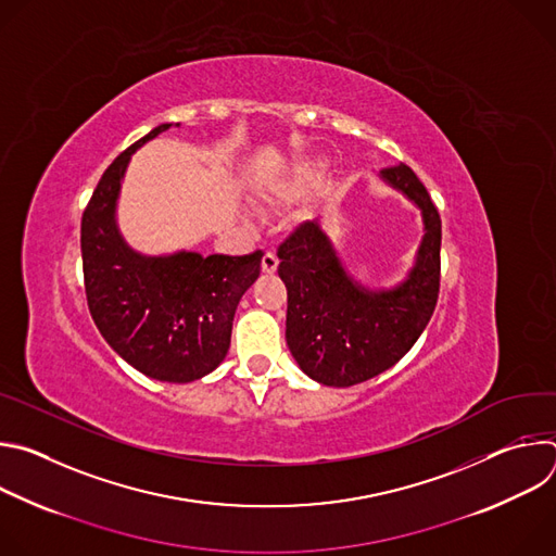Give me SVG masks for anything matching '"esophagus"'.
Wrapping results in <instances>:
<instances>
[{"instance_id": "34e87169", "label": "esophagus", "mask_w": 556, "mask_h": 556, "mask_svg": "<svg viewBox=\"0 0 556 556\" xmlns=\"http://www.w3.org/2000/svg\"><path fill=\"white\" fill-rule=\"evenodd\" d=\"M277 266H279L277 255H275L273 251H266V253H264V257H262V270H264V273H275V270H277Z\"/></svg>"}]
</instances>
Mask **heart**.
I'll return each mask as SVG.
<instances>
[{
  "label": "heart",
  "instance_id": "b5f03b06",
  "mask_svg": "<svg viewBox=\"0 0 556 556\" xmlns=\"http://www.w3.org/2000/svg\"><path fill=\"white\" fill-rule=\"evenodd\" d=\"M328 169V161H324V157H316V161H309L305 163L303 167L296 169L294 178L290 180V189H301L305 185H312L314 180H319Z\"/></svg>",
  "mask_w": 556,
  "mask_h": 556
}]
</instances>
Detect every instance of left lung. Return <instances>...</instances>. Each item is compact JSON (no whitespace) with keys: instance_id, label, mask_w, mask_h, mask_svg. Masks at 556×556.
Wrapping results in <instances>:
<instances>
[{"instance_id":"1","label":"left lung","mask_w":556,"mask_h":556,"mask_svg":"<svg viewBox=\"0 0 556 556\" xmlns=\"http://www.w3.org/2000/svg\"><path fill=\"white\" fill-rule=\"evenodd\" d=\"M380 178L422 213L425 235L405 281L389 290L354 281L316 219L303 222L277 249V273L288 288L290 354L303 374L328 387L365 382L399 363L425 332L438 303L440 213L407 165L382 169Z\"/></svg>"}]
</instances>
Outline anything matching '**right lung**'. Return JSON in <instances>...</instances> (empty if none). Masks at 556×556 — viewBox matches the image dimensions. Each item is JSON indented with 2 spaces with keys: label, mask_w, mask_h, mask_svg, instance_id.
Here are the masks:
<instances>
[{
  "label": "right lung",
  "mask_w": 556,
  "mask_h": 556,
  "mask_svg": "<svg viewBox=\"0 0 556 556\" xmlns=\"http://www.w3.org/2000/svg\"><path fill=\"white\" fill-rule=\"evenodd\" d=\"M172 125L151 129L105 169L84 211L81 257L88 307L108 345L149 378L191 382L224 361L237 303L260 277L262 251L151 257L123 240L116 204L131 153Z\"/></svg>",
  "instance_id": "1"
}]
</instances>
